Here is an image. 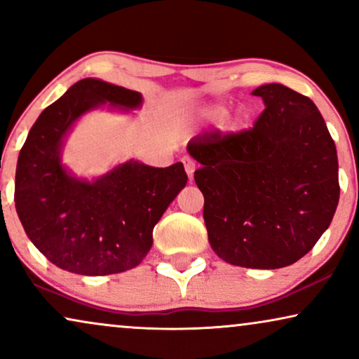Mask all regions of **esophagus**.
<instances>
[{
	"mask_svg": "<svg viewBox=\"0 0 359 359\" xmlns=\"http://www.w3.org/2000/svg\"><path fill=\"white\" fill-rule=\"evenodd\" d=\"M181 161H183L186 173H188L189 180H191V178H193V173H194V170H196V163H194V160L191 158V156L186 155V156H183V158H181Z\"/></svg>",
	"mask_w": 359,
	"mask_h": 359,
	"instance_id": "1",
	"label": "esophagus"
}]
</instances>
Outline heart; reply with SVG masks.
Segmentation results:
<instances>
[{"mask_svg": "<svg viewBox=\"0 0 359 359\" xmlns=\"http://www.w3.org/2000/svg\"><path fill=\"white\" fill-rule=\"evenodd\" d=\"M209 114L215 117V119H220V117L224 116V109H222V107H214V109H210Z\"/></svg>", "mask_w": 359, "mask_h": 359, "instance_id": "1", "label": "heart"}]
</instances>
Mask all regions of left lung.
Masks as SVG:
<instances>
[{
  "label": "left lung",
  "mask_w": 359,
  "mask_h": 359,
  "mask_svg": "<svg viewBox=\"0 0 359 359\" xmlns=\"http://www.w3.org/2000/svg\"><path fill=\"white\" fill-rule=\"evenodd\" d=\"M253 127L210 130L189 140L201 163L209 243L235 266L276 269L312 250L335 214L340 184L335 142L317 106L271 83Z\"/></svg>",
  "instance_id": "left-lung-1"
}]
</instances>
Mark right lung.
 Listing matches in <instances>:
<instances>
[{
    "mask_svg": "<svg viewBox=\"0 0 359 359\" xmlns=\"http://www.w3.org/2000/svg\"><path fill=\"white\" fill-rule=\"evenodd\" d=\"M137 107L142 95L85 78L42 111L18 158L14 203L27 237L65 271L102 276L135 268L150 252L154 227L188 183L183 163L154 168L127 161L95 183L60 163L62 139L93 107Z\"/></svg>",
    "mask_w": 359,
    "mask_h": 359,
    "instance_id": "obj_1",
    "label": "right lung"
}]
</instances>
